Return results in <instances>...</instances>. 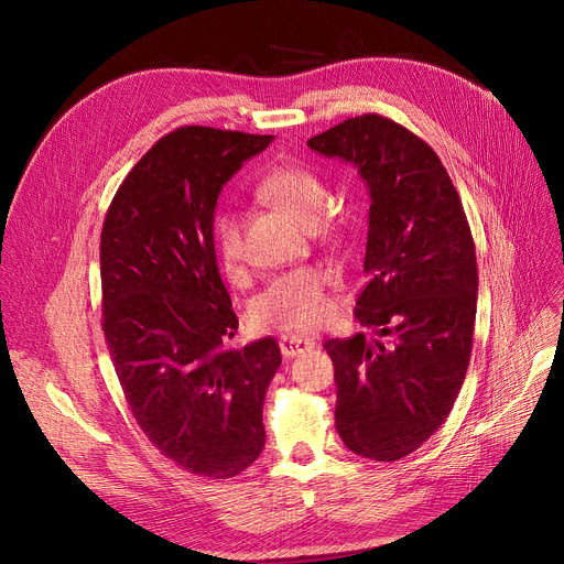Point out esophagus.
<instances>
[{
  "label": "esophagus",
  "instance_id": "obj_1",
  "mask_svg": "<svg viewBox=\"0 0 564 564\" xmlns=\"http://www.w3.org/2000/svg\"><path fill=\"white\" fill-rule=\"evenodd\" d=\"M279 347H281V354L285 359H292V357H300V354L313 349L315 340L313 338H302V336H283L279 340Z\"/></svg>",
  "mask_w": 564,
  "mask_h": 564
}]
</instances>
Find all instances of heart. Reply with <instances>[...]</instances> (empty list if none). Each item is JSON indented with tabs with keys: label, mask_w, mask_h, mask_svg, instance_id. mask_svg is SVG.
I'll use <instances>...</instances> for the list:
<instances>
[{
	"label": "heart",
	"mask_w": 564,
	"mask_h": 564,
	"mask_svg": "<svg viewBox=\"0 0 564 564\" xmlns=\"http://www.w3.org/2000/svg\"><path fill=\"white\" fill-rule=\"evenodd\" d=\"M258 194L304 226H317L329 192L322 177L306 164L288 162L267 171ZM215 253L219 267L228 276L242 272L245 247L242 224L235 215H224L215 224ZM329 276L317 267H302L276 276L251 304V322L260 329H281L290 334H308L332 315L327 294Z\"/></svg>",
	"instance_id": "1"
}]
</instances>
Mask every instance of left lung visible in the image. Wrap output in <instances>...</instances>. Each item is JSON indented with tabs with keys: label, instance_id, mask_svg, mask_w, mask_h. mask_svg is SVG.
Segmentation results:
<instances>
[{
	"label": "left lung",
	"instance_id": "obj_1",
	"mask_svg": "<svg viewBox=\"0 0 564 564\" xmlns=\"http://www.w3.org/2000/svg\"><path fill=\"white\" fill-rule=\"evenodd\" d=\"M308 148L357 166L370 192L368 283L354 315L377 336L324 343L336 430L354 455L395 462L423 446L459 395L476 329V245L446 166L391 118H347Z\"/></svg>",
	"mask_w": 564,
	"mask_h": 564
}]
</instances>
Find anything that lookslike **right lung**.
<instances>
[{
  "label": "right lung",
  "instance_id": "right-lung-1",
  "mask_svg": "<svg viewBox=\"0 0 564 564\" xmlns=\"http://www.w3.org/2000/svg\"><path fill=\"white\" fill-rule=\"evenodd\" d=\"M272 134L177 128L118 187L100 235L102 332L132 416L189 473L228 480L264 448L262 402L281 349H240L215 256V207Z\"/></svg>",
  "mask_w": 564,
  "mask_h": 564
}]
</instances>
